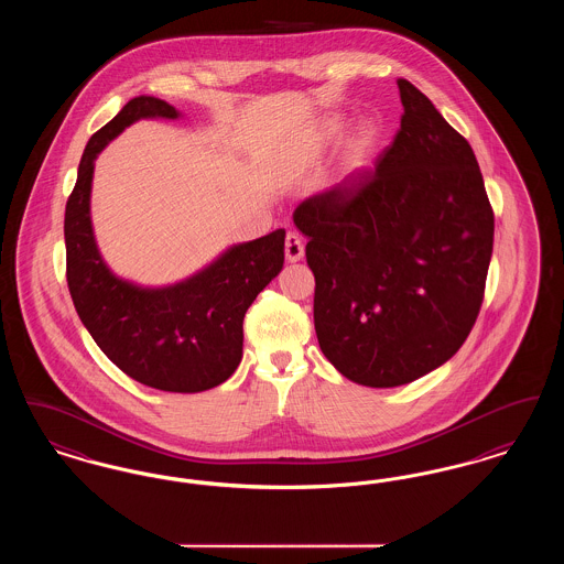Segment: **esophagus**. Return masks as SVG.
<instances>
[{
  "mask_svg": "<svg viewBox=\"0 0 564 564\" xmlns=\"http://www.w3.org/2000/svg\"><path fill=\"white\" fill-rule=\"evenodd\" d=\"M285 258L288 262H300L304 258V242L295 232H290L285 237Z\"/></svg>",
  "mask_w": 564,
  "mask_h": 564,
  "instance_id": "obj_1",
  "label": "esophagus"
}]
</instances>
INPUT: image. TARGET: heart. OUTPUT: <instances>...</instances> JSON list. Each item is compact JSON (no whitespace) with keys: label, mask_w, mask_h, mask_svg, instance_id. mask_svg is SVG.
Segmentation results:
<instances>
[{"label":"heart","mask_w":564,"mask_h":564,"mask_svg":"<svg viewBox=\"0 0 564 564\" xmlns=\"http://www.w3.org/2000/svg\"><path fill=\"white\" fill-rule=\"evenodd\" d=\"M345 131H347L345 116L332 113V116L323 118V122L317 129V145L319 148L334 145ZM380 137H382V129L376 120H361L350 131L343 156H340V166H338L343 177H355V175L364 173L366 169H370L376 152H378V145H380Z\"/></svg>","instance_id":"1"}]
</instances>
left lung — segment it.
Here are the masks:
<instances>
[{
    "instance_id": "obj_1",
    "label": "left lung",
    "mask_w": 564,
    "mask_h": 564,
    "mask_svg": "<svg viewBox=\"0 0 564 564\" xmlns=\"http://www.w3.org/2000/svg\"><path fill=\"white\" fill-rule=\"evenodd\" d=\"M403 116L375 175L297 205L315 274V332L364 387H400L446 364L482 306L495 215L467 139L400 78Z\"/></svg>"
}]
</instances>
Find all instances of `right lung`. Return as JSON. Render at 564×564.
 I'll return each instance as SVG.
<instances>
[{
    "label": "right lung",
    "mask_w": 564,
    "mask_h": 564,
    "mask_svg": "<svg viewBox=\"0 0 564 564\" xmlns=\"http://www.w3.org/2000/svg\"><path fill=\"white\" fill-rule=\"evenodd\" d=\"M141 118H180L156 97H134L86 143L65 207L67 285L84 327L137 382L171 393H200L228 380L242 357V319L256 295L283 269L285 230L226 249L188 279L143 288L104 262L90 221L95 161Z\"/></svg>",
    "instance_id": "add662e5"
}]
</instances>
